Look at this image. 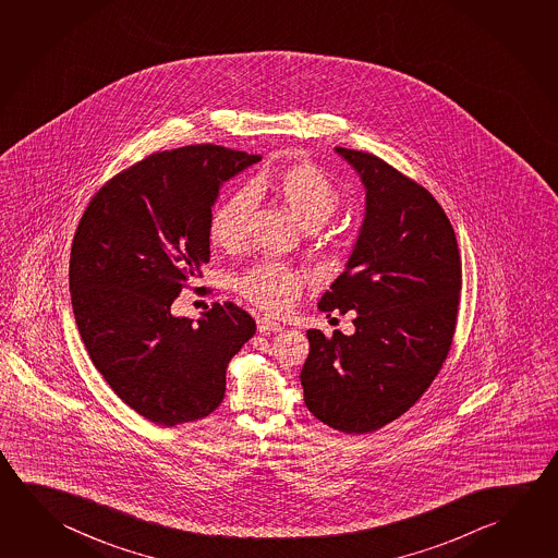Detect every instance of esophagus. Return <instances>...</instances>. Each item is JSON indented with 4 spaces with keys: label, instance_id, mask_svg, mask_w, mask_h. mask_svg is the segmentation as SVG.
Instances as JSON below:
<instances>
[{
    "label": "esophagus",
    "instance_id": "esophagus-1",
    "mask_svg": "<svg viewBox=\"0 0 558 558\" xmlns=\"http://www.w3.org/2000/svg\"><path fill=\"white\" fill-rule=\"evenodd\" d=\"M256 327H258V331L260 332H278L283 329L282 323L272 322L270 317H260V319H256Z\"/></svg>",
    "mask_w": 558,
    "mask_h": 558
}]
</instances>
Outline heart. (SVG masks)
I'll return each mask as SVG.
<instances>
[{
  "label": "heart",
  "instance_id": "b5f03b06",
  "mask_svg": "<svg viewBox=\"0 0 558 558\" xmlns=\"http://www.w3.org/2000/svg\"><path fill=\"white\" fill-rule=\"evenodd\" d=\"M260 194L275 197L310 231L329 221L341 204L339 187L313 162L276 168L253 178L248 186L236 187L211 209L207 231L214 245L227 253H236L245 246L255 196ZM303 280L305 275L293 266L263 260L236 278V290L246 302L265 312L283 313L298 300Z\"/></svg>",
  "mask_w": 558,
  "mask_h": 558
}]
</instances>
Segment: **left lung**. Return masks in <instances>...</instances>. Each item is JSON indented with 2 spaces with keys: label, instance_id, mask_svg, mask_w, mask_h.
<instances>
[{
  "label": "left lung",
  "instance_id": "1",
  "mask_svg": "<svg viewBox=\"0 0 558 558\" xmlns=\"http://www.w3.org/2000/svg\"><path fill=\"white\" fill-rule=\"evenodd\" d=\"M366 190L351 258L322 312H356L354 332L310 329L303 400L332 429H380L420 400L450 351L459 313V245L425 187L371 153L335 148Z\"/></svg>",
  "mask_w": 558,
  "mask_h": 558
}]
</instances>
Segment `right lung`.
I'll use <instances>...</instances> for the list:
<instances>
[{
    "label": "right lung",
    "mask_w": 558,
    "mask_h": 558,
    "mask_svg": "<svg viewBox=\"0 0 558 558\" xmlns=\"http://www.w3.org/2000/svg\"><path fill=\"white\" fill-rule=\"evenodd\" d=\"M258 160L217 145L153 153L99 187L80 219L70 253L80 337L111 390L157 425L217 410L227 364L255 335L235 303L197 322L170 305L209 260L219 187Z\"/></svg>",
    "instance_id": "right-lung-1"
}]
</instances>
